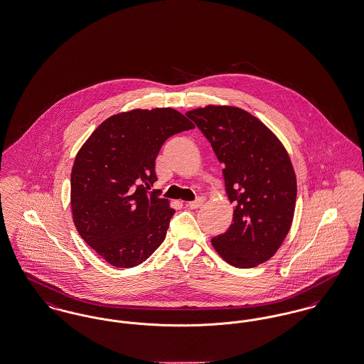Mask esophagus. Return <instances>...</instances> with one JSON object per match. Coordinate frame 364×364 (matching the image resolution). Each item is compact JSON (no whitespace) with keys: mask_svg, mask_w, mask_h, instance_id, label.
Returning a JSON list of instances; mask_svg holds the SVG:
<instances>
[{"mask_svg":"<svg viewBox=\"0 0 364 364\" xmlns=\"http://www.w3.org/2000/svg\"><path fill=\"white\" fill-rule=\"evenodd\" d=\"M203 202H205V199L203 198H198L196 200H193V202H188V208H199L202 205H203Z\"/></svg>","mask_w":364,"mask_h":364,"instance_id":"1","label":"esophagus"}]
</instances>
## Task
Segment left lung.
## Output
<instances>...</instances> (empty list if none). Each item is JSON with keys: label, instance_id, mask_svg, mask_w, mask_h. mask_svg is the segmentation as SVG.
<instances>
[{"label": "left lung", "instance_id": "8db88e82", "mask_svg": "<svg viewBox=\"0 0 364 364\" xmlns=\"http://www.w3.org/2000/svg\"><path fill=\"white\" fill-rule=\"evenodd\" d=\"M224 165L233 223L211 239L218 255L240 269L270 259L285 240L296 205L294 165L269 127L236 106L208 105L186 113Z\"/></svg>", "mask_w": 364, "mask_h": 364}]
</instances>
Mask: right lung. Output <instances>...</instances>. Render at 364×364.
<instances>
[{
  "instance_id": "add662e5",
  "label": "right lung",
  "mask_w": 364,
  "mask_h": 364,
  "mask_svg": "<svg viewBox=\"0 0 364 364\" xmlns=\"http://www.w3.org/2000/svg\"><path fill=\"white\" fill-rule=\"evenodd\" d=\"M195 125L172 107L134 109L101 122L77 151L70 208L82 239L114 267H134L162 244L174 210L149 193L164 141Z\"/></svg>"
}]
</instances>
